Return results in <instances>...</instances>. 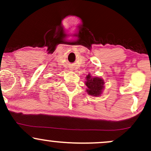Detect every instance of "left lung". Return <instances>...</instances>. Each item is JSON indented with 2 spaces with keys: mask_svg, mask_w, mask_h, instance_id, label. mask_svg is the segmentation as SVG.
I'll return each mask as SVG.
<instances>
[{
  "mask_svg": "<svg viewBox=\"0 0 151 151\" xmlns=\"http://www.w3.org/2000/svg\"><path fill=\"white\" fill-rule=\"evenodd\" d=\"M87 81L85 82V85L88 87L87 92L89 95L97 96L101 94V91L104 88V83L102 79L99 77H92L90 74L86 77Z\"/></svg>",
  "mask_w": 151,
  "mask_h": 151,
  "instance_id": "obj_1",
  "label": "left lung"
}]
</instances>
